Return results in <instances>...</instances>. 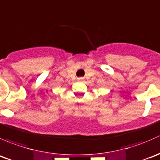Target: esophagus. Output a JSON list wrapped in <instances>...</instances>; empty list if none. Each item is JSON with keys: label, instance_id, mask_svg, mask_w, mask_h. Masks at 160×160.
<instances>
[{"label": "esophagus", "instance_id": "esophagus-1", "mask_svg": "<svg viewBox=\"0 0 160 160\" xmlns=\"http://www.w3.org/2000/svg\"><path fill=\"white\" fill-rule=\"evenodd\" d=\"M78 82H84V81H85V78H78Z\"/></svg>", "mask_w": 160, "mask_h": 160}]
</instances>
